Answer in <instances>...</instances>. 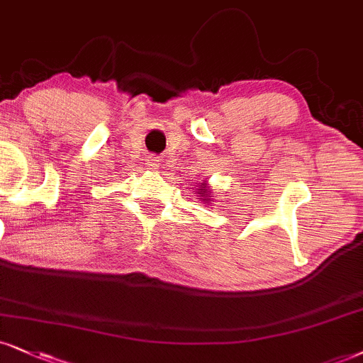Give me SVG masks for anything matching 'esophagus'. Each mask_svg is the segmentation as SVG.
Returning <instances> with one entry per match:
<instances>
[{
  "label": "esophagus",
  "instance_id": "obj_1",
  "mask_svg": "<svg viewBox=\"0 0 363 363\" xmlns=\"http://www.w3.org/2000/svg\"><path fill=\"white\" fill-rule=\"evenodd\" d=\"M160 158H158V156H155V155H150V156H147V158H146V164H147V167H150L151 169H158L160 168Z\"/></svg>",
  "mask_w": 363,
  "mask_h": 363
}]
</instances>
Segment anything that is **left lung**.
Instances as JSON below:
<instances>
[{
    "mask_svg": "<svg viewBox=\"0 0 363 363\" xmlns=\"http://www.w3.org/2000/svg\"><path fill=\"white\" fill-rule=\"evenodd\" d=\"M208 194H210V190H208L207 183H202V185H200V189H199V195L202 196L203 202H212V199H208V196H210Z\"/></svg>",
    "mask_w": 363,
    "mask_h": 363,
    "instance_id": "1",
    "label": "left lung"
}]
</instances>
